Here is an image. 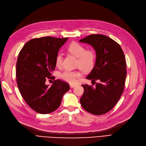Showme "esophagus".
I'll use <instances>...</instances> for the list:
<instances>
[{
  "instance_id": "34e87169",
  "label": "esophagus",
  "mask_w": 146,
  "mask_h": 146,
  "mask_svg": "<svg viewBox=\"0 0 146 146\" xmlns=\"http://www.w3.org/2000/svg\"><path fill=\"white\" fill-rule=\"evenodd\" d=\"M77 86V84H70V87H71V88H73V87H76Z\"/></svg>"
}]
</instances>
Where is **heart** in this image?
Segmentation results:
<instances>
[{"mask_svg":"<svg viewBox=\"0 0 146 146\" xmlns=\"http://www.w3.org/2000/svg\"><path fill=\"white\" fill-rule=\"evenodd\" d=\"M67 51L73 56L77 57V66L86 72L91 70L95 66L96 54L92 49H86L81 44L77 42L71 43L67 48ZM55 63L57 67L62 64V56L58 53L55 58ZM82 76L79 70H65L59 74V77L64 81L70 84L76 83L77 79Z\"/></svg>","mask_w":146,"mask_h":146,"instance_id":"b5f03b06","label":"heart"}]
</instances>
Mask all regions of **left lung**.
I'll return each mask as SVG.
<instances>
[{"instance_id":"1","label":"left lung","mask_w":146,"mask_h":146,"mask_svg":"<svg viewBox=\"0 0 146 146\" xmlns=\"http://www.w3.org/2000/svg\"><path fill=\"white\" fill-rule=\"evenodd\" d=\"M79 41L94 48L96 62L87 79L99 81L96 87L82 85L84 91L80 102L89 113L104 114L114 108L124 91L127 74L124 54L117 42L104 35L91 34Z\"/></svg>"}]
</instances>
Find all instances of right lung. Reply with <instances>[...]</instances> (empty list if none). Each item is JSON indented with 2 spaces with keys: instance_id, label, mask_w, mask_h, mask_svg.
Masks as SVG:
<instances>
[{
  "instance_id": "add662e5",
  "label": "right lung",
  "mask_w": 146,
  "mask_h": 146,
  "mask_svg": "<svg viewBox=\"0 0 146 146\" xmlns=\"http://www.w3.org/2000/svg\"><path fill=\"white\" fill-rule=\"evenodd\" d=\"M66 38L43 37L31 39L22 48L16 64V80L19 91L27 105L39 114L52 112L60 106L69 84L55 80L51 87L47 79H55L52 72L55 58Z\"/></svg>"
}]
</instances>
